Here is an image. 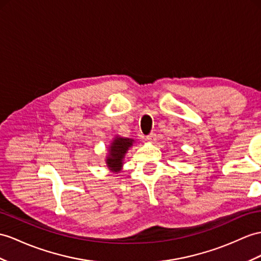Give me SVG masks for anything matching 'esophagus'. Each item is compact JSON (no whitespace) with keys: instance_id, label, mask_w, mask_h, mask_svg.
<instances>
[{"instance_id":"34e87169","label":"esophagus","mask_w":261,"mask_h":261,"mask_svg":"<svg viewBox=\"0 0 261 261\" xmlns=\"http://www.w3.org/2000/svg\"><path fill=\"white\" fill-rule=\"evenodd\" d=\"M146 139H147V142H149V143H155L156 142V134L155 133H150V134L146 137Z\"/></svg>"}]
</instances>
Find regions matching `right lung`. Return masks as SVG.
<instances>
[{"label": "right lung", "mask_w": 261, "mask_h": 261, "mask_svg": "<svg viewBox=\"0 0 261 261\" xmlns=\"http://www.w3.org/2000/svg\"><path fill=\"white\" fill-rule=\"evenodd\" d=\"M134 143L135 141L133 138L122 137L119 135H116L113 138V141L107 147V155L105 158L106 166L112 173L118 174L123 169L124 158Z\"/></svg>", "instance_id": "obj_1"}]
</instances>
